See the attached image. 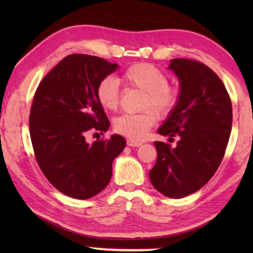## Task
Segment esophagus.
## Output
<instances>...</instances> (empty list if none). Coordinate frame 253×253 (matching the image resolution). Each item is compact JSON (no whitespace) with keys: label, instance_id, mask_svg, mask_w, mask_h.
<instances>
[{"label":"esophagus","instance_id":"obj_1","mask_svg":"<svg viewBox=\"0 0 253 253\" xmlns=\"http://www.w3.org/2000/svg\"><path fill=\"white\" fill-rule=\"evenodd\" d=\"M142 144H143L142 142H137V140H134V139H127V145H128V146L139 147Z\"/></svg>","mask_w":253,"mask_h":253}]
</instances>
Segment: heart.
I'll use <instances>...</instances> for the list:
<instances>
[{
	"label": "heart",
	"mask_w": 253,
	"mask_h": 253,
	"mask_svg": "<svg viewBox=\"0 0 253 253\" xmlns=\"http://www.w3.org/2000/svg\"><path fill=\"white\" fill-rule=\"evenodd\" d=\"M125 84L144 91L140 113L123 114L114 121V129L129 139L142 140L160 116H168L178 101V89L168 83V77L149 63H135L123 72ZM96 97L107 110H116L119 105V84L111 77H105L96 87ZM156 111L154 112L152 109Z\"/></svg>",
	"instance_id": "b5f03b06"
}]
</instances>
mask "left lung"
<instances>
[{
    "instance_id": "left-lung-1",
    "label": "left lung",
    "mask_w": 253,
    "mask_h": 253,
    "mask_svg": "<svg viewBox=\"0 0 253 253\" xmlns=\"http://www.w3.org/2000/svg\"><path fill=\"white\" fill-rule=\"evenodd\" d=\"M169 69L181 90L158 132L179 140L175 148L154 142L157 161L149 179L163 195L181 199L203 187L219 169L232 127V104L222 80L204 63L177 58Z\"/></svg>"
}]
</instances>
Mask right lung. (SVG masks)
Listing matches in <instances>:
<instances>
[{"label": "right lung", "instance_id": "right-lung-1", "mask_svg": "<svg viewBox=\"0 0 253 253\" xmlns=\"http://www.w3.org/2000/svg\"><path fill=\"white\" fill-rule=\"evenodd\" d=\"M117 67L95 55L69 54L34 93L29 118L34 156L48 181L70 198L85 200L104 190L114 160L125 148L121 135L91 145L84 139L88 131L109 128L96 87Z\"/></svg>", "mask_w": 253, "mask_h": 253}]
</instances>
